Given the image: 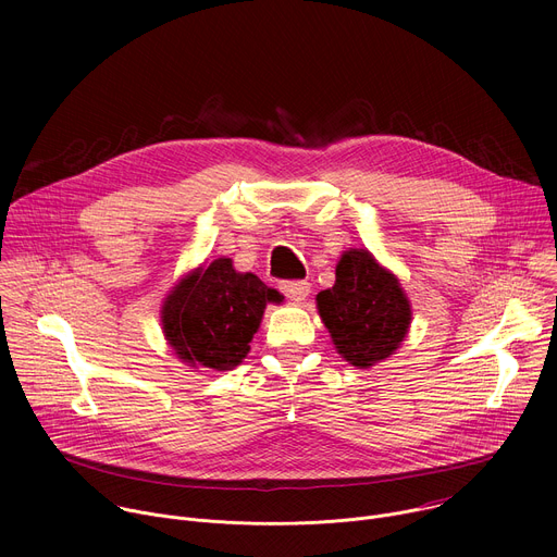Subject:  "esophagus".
I'll use <instances>...</instances> for the list:
<instances>
[{"mask_svg": "<svg viewBox=\"0 0 557 557\" xmlns=\"http://www.w3.org/2000/svg\"><path fill=\"white\" fill-rule=\"evenodd\" d=\"M280 290H282L286 297H290V299H295V301H301V299L308 297L310 284L304 282V280H284V282H280Z\"/></svg>", "mask_w": 557, "mask_h": 557, "instance_id": "1", "label": "esophagus"}]
</instances>
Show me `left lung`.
<instances>
[{
	"label": "left lung",
	"instance_id": "obj_1",
	"mask_svg": "<svg viewBox=\"0 0 557 557\" xmlns=\"http://www.w3.org/2000/svg\"><path fill=\"white\" fill-rule=\"evenodd\" d=\"M317 308L339 355L357 368L389 357L412 320L399 280L363 249L344 253L335 286L317 295Z\"/></svg>",
	"mask_w": 557,
	"mask_h": 557
}]
</instances>
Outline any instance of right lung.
<instances>
[{
	"label": "right lung",
	"instance_id": "obj_1",
	"mask_svg": "<svg viewBox=\"0 0 557 557\" xmlns=\"http://www.w3.org/2000/svg\"><path fill=\"white\" fill-rule=\"evenodd\" d=\"M267 301H280V293L253 273H237L228 258H218L168 297L165 337L187 363L231 370L247 357Z\"/></svg>",
	"mask_w": 557,
	"mask_h": 557
}]
</instances>
